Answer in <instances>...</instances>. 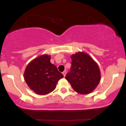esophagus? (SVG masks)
<instances>
[{"mask_svg":"<svg viewBox=\"0 0 126 126\" xmlns=\"http://www.w3.org/2000/svg\"><path fill=\"white\" fill-rule=\"evenodd\" d=\"M63 76L65 77V76H66V70H64V71H63Z\"/></svg>","mask_w":126,"mask_h":126,"instance_id":"obj_1","label":"esophagus"}]
</instances>
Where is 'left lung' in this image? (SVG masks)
Returning <instances> with one entry per match:
<instances>
[{
    "mask_svg": "<svg viewBox=\"0 0 126 126\" xmlns=\"http://www.w3.org/2000/svg\"><path fill=\"white\" fill-rule=\"evenodd\" d=\"M70 71L65 79L76 92L82 94L92 92L100 82L101 73L97 63L85 52L71 56Z\"/></svg>",
    "mask_w": 126,
    "mask_h": 126,
    "instance_id": "obj_1",
    "label": "left lung"
}]
</instances>
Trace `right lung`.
<instances>
[{
  "instance_id": "obj_1",
  "label": "right lung",
  "mask_w": 126,
  "mask_h": 126,
  "mask_svg": "<svg viewBox=\"0 0 126 126\" xmlns=\"http://www.w3.org/2000/svg\"><path fill=\"white\" fill-rule=\"evenodd\" d=\"M50 56L43 54L27 65L24 79L30 88L38 94L44 95L53 91L63 75L50 63Z\"/></svg>"
}]
</instances>
